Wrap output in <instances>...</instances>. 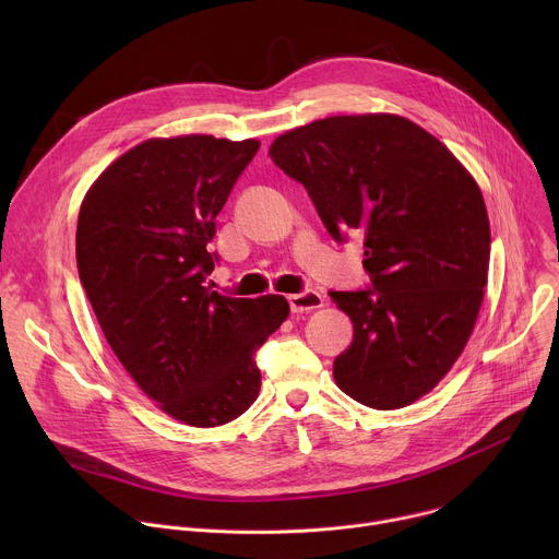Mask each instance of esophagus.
Instances as JSON below:
<instances>
[{
	"instance_id": "34e87169",
	"label": "esophagus",
	"mask_w": 559,
	"mask_h": 559,
	"mask_svg": "<svg viewBox=\"0 0 559 559\" xmlns=\"http://www.w3.org/2000/svg\"><path fill=\"white\" fill-rule=\"evenodd\" d=\"M287 302H289L292 311L298 313V311H309V309H316V307H323V296L313 292V289H305L300 294L287 296Z\"/></svg>"
}]
</instances>
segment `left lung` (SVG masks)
I'll use <instances>...</instances> for the list:
<instances>
[{
  "label": "left lung",
  "mask_w": 559,
  "mask_h": 559,
  "mask_svg": "<svg viewBox=\"0 0 559 559\" xmlns=\"http://www.w3.org/2000/svg\"><path fill=\"white\" fill-rule=\"evenodd\" d=\"M270 156L336 243L365 236L371 285L330 292L354 323L336 384L371 409L412 405L457 360L485 298L491 229L480 188L436 136L395 115L313 121L281 134Z\"/></svg>",
  "instance_id": "left-lung-1"
}]
</instances>
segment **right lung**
Returning a JSON list of instances; mask_svg holds the SVG:
<instances>
[{"label":"right lung","mask_w":559,"mask_h":559,"mask_svg":"<svg viewBox=\"0 0 559 559\" xmlns=\"http://www.w3.org/2000/svg\"><path fill=\"white\" fill-rule=\"evenodd\" d=\"M261 143L210 134L150 139L88 190L76 267L104 336L173 418L218 427L261 389L257 352L289 313L283 296L212 289L216 216Z\"/></svg>","instance_id":"obj_1"}]
</instances>
